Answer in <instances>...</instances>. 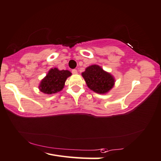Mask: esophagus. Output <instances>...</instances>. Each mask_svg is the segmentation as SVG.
Instances as JSON below:
<instances>
[{
  "mask_svg": "<svg viewBox=\"0 0 161 161\" xmlns=\"http://www.w3.org/2000/svg\"><path fill=\"white\" fill-rule=\"evenodd\" d=\"M72 72L73 75H77V69H72Z\"/></svg>",
  "mask_w": 161,
  "mask_h": 161,
  "instance_id": "obj_1",
  "label": "esophagus"
}]
</instances>
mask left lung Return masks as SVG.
Returning a JSON list of instances; mask_svg holds the SVG:
<instances>
[{
	"label": "left lung",
	"instance_id": "obj_1",
	"mask_svg": "<svg viewBox=\"0 0 161 161\" xmlns=\"http://www.w3.org/2000/svg\"><path fill=\"white\" fill-rule=\"evenodd\" d=\"M88 88L99 94H106L113 88L115 80L110 72L98 65H90L81 73Z\"/></svg>",
	"mask_w": 161,
	"mask_h": 161
}]
</instances>
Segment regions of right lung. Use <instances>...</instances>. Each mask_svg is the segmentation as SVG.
Wrapping results in <instances>:
<instances>
[{
  "label": "right lung",
  "instance_id": "right-lung-1",
  "mask_svg": "<svg viewBox=\"0 0 161 161\" xmlns=\"http://www.w3.org/2000/svg\"><path fill=\"white\" fill-rule=\"evenodd\" d=\"M71 75L72 73L67 69L60 70L57 68H51L46 77L41 81L39 89L48 95L56 93L63 90L66 80Z\"/></svg>",
  "mask_w": 161,
  "mask_h": 161
}]
</instances>
